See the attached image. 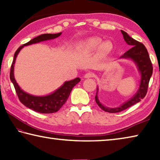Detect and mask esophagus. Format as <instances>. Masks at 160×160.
Listing matches in <instances>:
<instances>
[{
	"instance_id": "obj_1",
	"label": "esophagus",
	"mask_w": 160,
	"mask_h": 160,
	"mask_svg": "<svg viewBox=\"0 0 160 160\" xmlns=\"http://www.w3.org/2000/svg\"><path fill=\"white\" fill-rule=\"evenodd\" d=\"M94 76V74L92 72H87V73L84 75V78H86V79H88V78H92Z\"/></svg>"
}]
</instances>
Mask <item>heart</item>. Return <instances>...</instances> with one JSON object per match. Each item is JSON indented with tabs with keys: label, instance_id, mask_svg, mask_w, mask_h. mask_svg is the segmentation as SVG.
I'll list each match as a JSON object with an SVG mask.
<instances>
[{
	"label": "heart",
	"instance_id": "heart-1",
	"mask_svg": "<svg viewBox=\"0 0 160 160\" xmlns=\"http://www.w3.org/2000/svg\"><path fill=\"white\" fill-rule=\"evenodd\" d=\"M78 48L84 51H93L97 49V56L104 57L112 52L113 45L110 42H103L99 37H90L80 42Z\"/></svg>",
	"mask_w": 160,
	"mask_h": 160
}]
</instances>
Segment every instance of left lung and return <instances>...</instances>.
Instances as JSON below:
<instances>
[{"instance_id": "1", "label": "left lung", "mask_w": 160, "mask_h": 160, "mask_svg": "<svg viewBox=\"0 0 160 160\" xmlns=\"http://www.w3.org/2000/svg\"><path fill=\"white\" fill-rule=\"evenodd\" d=\"M121 32L127 44L130 45L132 47L128 51H127L125 53H123L119 58L129 59L135 63L138 71L140 73V85L136 93L131 99L123 103L121 106L114 108L105 107L100 102L98 98L99 88H97V94L95 96V101L97 104L102 110L109 113L120 112L121 111L125 110L127 108L140 102V100L144 98L146 94H147L148 84L150 82L152 75V66L150 56H149L148 52L145 46L142 43L132 39L126 32L123 30H121Z\"/></svg>"}]
</instances>
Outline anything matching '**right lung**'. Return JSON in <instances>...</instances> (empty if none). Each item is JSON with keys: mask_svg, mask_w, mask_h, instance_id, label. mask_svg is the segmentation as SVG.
Segmentation results:
<instances>
[{"mask_svg": "<svg viewBox=\"0 0 160 160\" xmlns=\"http://www.w3.org/2000/svg\"><path fill=\"white\" fill-rule=\"evenodd\" d=\"M61 34L62 32L58 34H44L39 35V36L34 38L28 43L19 47L14 54V58H13L11 68H10V80L15 87L16 93L18 94L20 101L25 107L38 113H51L58 112L66 103L72 88L80 82V79L79 78H76L74 80L66 81L60 88H58L57 90L53 91L52 93L47 94V95H32V94H29L22 90L15 79L14 65L15 63L16 58H17L19 52L21 51L22 48H24V47L47 41V40L56 39V38L61 36Z\"/></svg>", "mask_w": 160, "mask_h": 160, "instance_id": "right-lung-1", "label": "right lung"}]
</instances>
